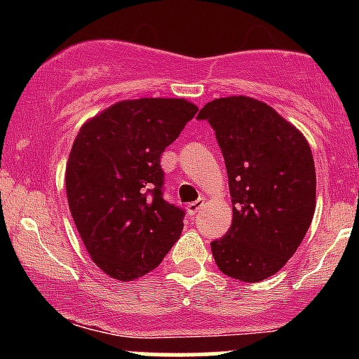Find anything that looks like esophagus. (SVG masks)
<instances>
[{
	"label": "esophagus",
	"instance_id": "1",
	"mask_svg": "<svg viewBox=\"0 0 359 359\" xmlns=\"http://www.w3.org/2000/svg\"><path fill=\"white\" fill-rule=\"evenodd\" d=\"M203 203H205L203 200H196V201L189 203V205H187V213H189V215H196V213L200 212Z\"/></svg>",
	"mask_w": 359,
	"mask_h": 359
}]
</instances>
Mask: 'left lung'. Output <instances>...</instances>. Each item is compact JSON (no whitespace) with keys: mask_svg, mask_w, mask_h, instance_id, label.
<instances>
[{"mask_svg":"<svg viewBox=\"0 0 359 359\" xmlns=\"http://www.w3.org/2000/svg\"><path fill=\"white\" fill-rule=\"evenodd\" d=\"M215 132L226 163L233 222L212 241L217 267L257 283L276 274L302 243L316 205V170L302 133L273 107L226 97L198 114Z\"/></svg>","mask_w":359,"mask_h":359,"instance_id":"1","label":"left lung"}]
</instances>
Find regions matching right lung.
Listing matches in <instances>:
<instances>
[{"mask_svg":"<svg viewBox=\"0 0 359 359\" xmlns=\"http://www.w3.org/2000/svg\"><path fill=\"white\" fill-rule=\"evenodd\" d=\"M198 107L123 100L81 126L66 168L69 210L93 262L119 281L144 276L180 238L184 212L163 198V151Z\"/></svg>","mask_w":359,"mask_h":359,"instance_id":"obj_1","label":"right lung"}]
</instances>
